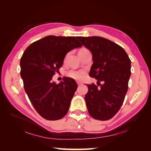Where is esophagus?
I'll use <instances>...</instances> for the list:
<instances>
[{
  "label": "esophagus",
  "mask_w": 151,
  "mask_h": 151,
  "mask_svg": "<svg viewBox=\"0 0 151 151\" xmlns=\"http://www.w3.org/2000/svg\"><path fill=\"white\" fill-rule=\"evenodd\" d=\"M76 83H77V84L80 86H81L82 84V83H81V82H76Z\"/></svg>",
  "instance_id": "obj_1"
}]
</instances>
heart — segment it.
Masks as SVG:
<instances>
[{
	"instance_id": "1",
	"label": "heart",
	"mask_w": 151,
	"mask_h": 151,
	"mask_svg": "<svg viewBox=\"0 0 151 151\" xmlns=\"http://www.w3.org/2000/svg\"><path fill=\"white\" fill-rule=\"evenodd\" d=\"M88 50L86 49H82L81 51H86ZM80 51V52H81ZM69 56V54H67L65 56V61L67 60V58ZM84 72L83 70H71L67 73V76H69V77L74 78L75 80H81L83 78V76H84Z\"/></svg>"
}]
</instances>
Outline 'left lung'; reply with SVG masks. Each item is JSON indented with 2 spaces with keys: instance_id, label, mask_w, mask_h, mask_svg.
<instances>
[{
  "instance_id": "1",
  "label": "left lung",
  "mask_w": 151,
  "mask_h": 151,
  "mask_svg": "<svg viewBox=\"0 0 151 151\" xmlns=\"http://www.w3.org/2000/svg\"><path fill=\"white\" fill-rule=\"evenodd\" d=\"M91 51L93 63L89 75L97 80L98 88L88 84L85 101L89 115L95 119H110L119 110L128 90L131 61L121 46L99 36L77 37ZM102 81L103 85L100 82Z\"/></svg>"
}]
</instances>
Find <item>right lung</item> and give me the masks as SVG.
Returning <instances> with one entry per match:
<instances>
[{
  "label": "right lung",
  "mask_w": 151,
  "mask_h": 151,
  "mask_svg": "<svg viewBox=\"0 0 151 151\" xmlns=\"http://www.w3.org/2000/svg\"><path fill=\"white\" fill-rule=\"evenodd\" d=\"M82 44L77 37L48 36L28 46L20 61L24 88L35 110L47 120H58L68 112L78 85L63 77L56 84L52 76L63 65L67 52Z\"/></svg>",
  "instance_id": "1"
}]
</instances>
